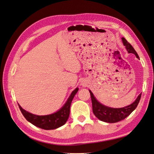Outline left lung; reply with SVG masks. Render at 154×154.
<instances>
[{
  "label": "left lung",
  "instance_id": "1",
  "mask_svg": "<svg viewBox=\"0 0 154 154\" xmlns=\"http://www.w3.org/2000/svg\"><path fill=\"white\" fill-rule=\"evenodd\" d=\"M122 41L129 53L134 54L137 56V58L139 59V57H138L137 51L134 50L133 47L127 42L126 39L125 38H122ZM89 93L91 98L93 114H94L96 117L99 119L100 120L108 123H116L126 118L127 116H129L131 114V112L137 108V106H138V104L139 103V101L141 97L140 93V94L138 96L137 99L135 100V101L131 104H130V105L123 108H114L106 106L103 105V104H100L95 98V97L93 96V94L91 91H89Z\"/></svg>",
  "mask_w": 154,
  "mask_h": 154
}]
</instances>
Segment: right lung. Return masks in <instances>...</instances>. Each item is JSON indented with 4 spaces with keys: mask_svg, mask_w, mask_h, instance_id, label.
I'll return each instance as SVG.
<instances>
[{
    "mask_svg": "<svg viewBox=\"0 0 154 154\" xmlns=\"http://www.w3.org/2000/svg\"><path fill=\"white\" fill-rule=\"evenodd\" d=\"M78 91V88H77L71 93L65 105L59 111L50 115L38 116L32 114L23 109L20 104H18V105L22 114L23 115L25 119L34 125L45 130L55 129L63 125L66 122L69 117L71 103H72L74 97Z\"/></svg>",
    "mask_w": 154,
    "mask_h": 154,
    "instance_id": "add662e5",
    "label": "right lung"
}]
</instances>
